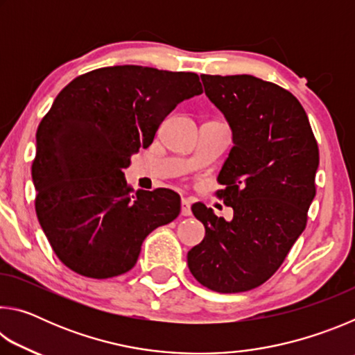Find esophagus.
<instances>
[{
	"label": "esophagus",
	"mask_w": 355,
	"mask_h": 355,
	"mask_svg": "<svg viewBox=\"0 0 355 355\" xmlns=\"http://www.w3.org/2000/svg\"><path fill=\"white\" fill-rule=\"evenodd\" d=\"M182 216H191V200L182 199Z\"/></svg>",
	"instance_id": "obj_1"
}]
</instances>
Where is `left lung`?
Returning a JSON list of instances; mask_svg holds the SVG:
<instances>
[{
    "mask_svg": "<svg viewBox=\"0 0 355 355\" xmlns=\"http://www.w3.org/2000/svg\"><path fill=\"white\" fill-rule=\"evenodd\" d=\"M232 128L218 196L233 219L197 202L205 238L188 252L191 274L218 293L260 286L277 271L307 224L320 164L307 114L291 92L252 75H200Z\"/></svg>",
    "mask_w": 355,
    "mask_h": 355,
    "instance_id": "1",
    "label": "left lung"
}]
</instances>
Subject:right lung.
<instances>
[{"label": "right lung", "mask_w": 355, "mask_h": 355, "mask_svg": "<svg viewBox=\"0 0 355 355\" xmlns=\"http://www.w3.org/2000/svg\"><path fill=\"white\" fill-rule=\"evenodd\" d=\"M202 94L199 76L114 65L65 86L35 135V213L65 266L92 279L130 271L144 239L180 214L171 189L144 191L125 180L131 155L153 142L183 100Z\"/></svg>", "instance_id": "1"}]
</instances>
